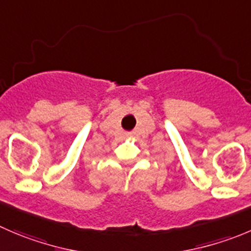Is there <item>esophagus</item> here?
<instances>
[{"mask_svg":"<svg viewBox=\"0 0 251 251\" xmlns=\"http://www.w3.org/2000/svg\"><path fill=\"white\" fill-rule=\"evenodd\" d=\"M127 136H131V133H127Z\"/></svg>","mask_w":251,"mask_h":251,"instance_id":"obj_1","label":"esophagus"}]
</instances>
